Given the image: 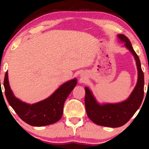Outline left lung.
I'll return each instance as SVG.
<instances>
[{
	"label": "left lung",
	"mask_w": 149,
	"mask_h": 149,
	"mask_svg": "<svg viewBox=\"0 0 149 149\" xmlns=\"http://www.w3.org/2000/svg\"><path fill=\"white\" fill-rule=\"evenodd\" d=\"M118 36L120 40L125 42V45L132 53L137 66V83L131 95L127 100L121 103L100 105L90 90L87 87L85 88V105L89 118L95 124L110 127H121L127 123L141 106L144 94V76L139 57L133 49L127 37L123 34H120Z\"/></svg>",
	"instance_id": "8db88e82"
}]
</instances>
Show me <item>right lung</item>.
Listing matches in <instances>:
<instances>
[{
  "label": "right lung",
  "mask_w": 149,
  "mask_h": 149,
  "mask_svg": "<svg viewBox=\"0 0 149 149\" xmlns=\"http://www.w3.org/2000/svg\"><path fill=\"white\" fill-rule=\"evenodd\" d=\"M76 84V79L66 82L49 98L31 105L21 102L13 95L8 82V71L3 81L5 95L10 105L22 120L37 127L48 125L61 119L65 101Z\"/></svg>",
  "instance_id": "add662e5"
}]
</instances>
